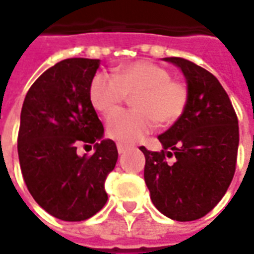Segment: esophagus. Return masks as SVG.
Returning a JSON list of instances; mask_svg holds the SVG:
<instances>
[{
    "instance_id": "esophagus-1",
    "label": "esophagus",
    "mask_w": 254,
    "mask_h": 254,
    "mask_svg": "<svg viewBox=\"0 0 254 254\" xmlns=\"http://www.w3.org/2000/svg\"><path fill=\"white\" fill-rule=\"evenodd\" d=\"M117 149H119V153H124L127 152V149H130V146L127 144H123V142H119V144H117Z\"/></svg>"
}]
</instances>
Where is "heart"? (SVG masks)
Returning a JSON list of instances; mask_svg holds the SVG:
<instances>
[{
	"mask_svg": "<svg viewBox=\"0 0 254 254\" xmlns=\"http://www.w3.org/2000/svg\"><path fill=\"white\" fill-rule=\"evenodd\" d=\"M133 94L134 109L117 110L106 120L108 134L127 144L152 133L158 123H177L187 110L190 92L187 82L172 78L166 67L152 61L121 65L113 75L97 73L89 86L93 108L105 114L117 109Z\"/></svg>",
	"mask_w": 254,
	"mask_h": 254,
	"instance_id": "b5f03b06",
	"label": "heart"
}]
</instances>
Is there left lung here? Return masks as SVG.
Returning a JSON list of instances; mask_svg holds the SVG:
<instances>
[{"mask_svg":"<svg viewBox=\"0 0 254 254\" xmlns=\"http://www.w3.org/2000/svg\"><path fill=\"white\" fill-rule=\"evenodd\" d=\"M189 104L181 119L158 135L164 149L145 154L144 179L154 206L176 221H194L220 202L235 176L239 120L221 84L204 67L181 57ZM168 158H173L170 163Z\"/></svg>","mask_w":254,"mask_h":254,"instance_id":"obj_1","label":"left lung"}]
</instances>
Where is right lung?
Segmentation results:
<instances>
[{
  "label": "right lung",
  "mask_w": 254,
  "mask_h": 254,
  "mask_svg": "<svg viewBox=\"0 0 254 254\" xmlns=\"http://www.w3.org/2000/svg\"><path fill=\"white\" fill-rule=\"evenodd\" d=\"M100 60L66 58L30 86L21 110L18 158L28 190L46 212L63 221H84L106 204V176L119 152L101 140L104 127L89 98ZM80 144L95 145L78 156Z\"/></svg>",
  "instance_id": "right-lung-1"
}]
</instances>
